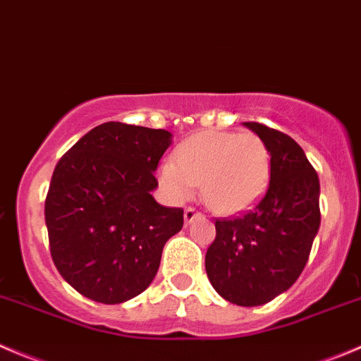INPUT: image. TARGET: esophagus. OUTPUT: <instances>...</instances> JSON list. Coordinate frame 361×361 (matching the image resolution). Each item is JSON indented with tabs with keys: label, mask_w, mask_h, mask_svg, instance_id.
<instances>
[{
	"label": "esophagus",
	"mask_w": 361,
	"mask_h": 361,
	"mask_svg": "<svg viewBox=\"0 0 361 361\" xmlns=\"http://www.w3.org/2000/svg\"><path fill=\"white\" fill-rule=\"evenodd\" d=\"M183 216H185V224H192L195 219H201L202 213L197 212V209H194V208H187V209H185Z\"/></svg>",
	"instance_id": "obj_1"
}]
</instances>
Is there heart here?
<instances>
[{
    "mask_svg": "<svg viewBox=\"0 0 361 361\" xmlns=\"http://www.w3.org/2000/svg\"><path fill=\"white\" fill-rule=\"evenodd\" d=\"M268 146L252 132L206 130L188 137L159 169L162 187L185 201L201 183L206 204L222 215L252 208L269 181Z\"/></svg>",
    "mask_w": 361,
    "mask_h": 361,
    "instance_id": "b5f03b06",
    "label": "heart"
}]
</instances>
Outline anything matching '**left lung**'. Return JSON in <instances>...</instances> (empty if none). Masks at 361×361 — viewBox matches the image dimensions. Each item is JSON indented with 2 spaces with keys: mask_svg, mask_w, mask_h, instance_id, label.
I'll use <instances>...</instances> for the list:
<instances>
[{
  "mask_svg": "<svg viewBox=\"0 0 361 361\" xmlns=\"http://www.w3.org/2000/svg\"><path fill=\"white\" fill-rule=\"evenodd\" d=\"M243 125L268 146V190L243 216L216 220L204 266L224 300L257 307L288 291L305 268L321 224L319 178L295 139L254 121Z\"/></svg>",
  "mask_w": 361,
  "mask_h": 361,
  "instance_id": "obj_1",
  "label": "left lung"
}]
</instances>
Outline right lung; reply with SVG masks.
<instances>
[{
    "mask_svg": "<svg viewBox=\"0 0 361 361\" xmlns=\"http://www.w3.org/2000/svg\"><path fill=\"white\" fill-rule=\"evenodd\" d=\"M173 142L167 130L109 121L79 139L56 166L45 224L56 268L75 291L106 305L153 282L183 209L159 204L155 171Z\"/></svg>",
    "mask_w": 361,
    "mask_h": 361,
    "instance_id": "right-lung-1",
    "label": "right lung"
}]
</instances>
